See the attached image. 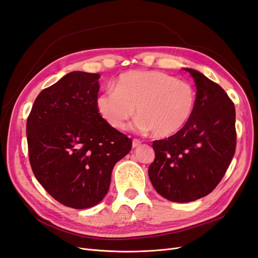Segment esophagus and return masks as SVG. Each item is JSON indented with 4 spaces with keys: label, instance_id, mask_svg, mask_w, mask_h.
Here are the masks:
<instances>
[{
    "label": "esophagus",
    "instance_id": "obj_1",
    "mask_svg": "<svg viewBox=\"0 0 258 258\" xmlns=\"http://www.w3.org/2000/svg\"><path fill=\"white\" fill-rule=\"evenodd\" d=\"M141 144H142V142L140 141V140H138V139H134V140H132V147H134V148L140 146Z\"/></svg>",
    "mask_w": 258,
    "mask_h": 258
}]
</instances>
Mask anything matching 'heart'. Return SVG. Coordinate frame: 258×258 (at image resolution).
Listing matches in <instances>:
<instances>
[{"label": "heart", "instance_id": "b5f03b06", "mask_svg": "<svg viewBox=\"0 0 258 258\" xmlns=\"http://www.w3.org/2000/svg\"><path fill=\"white\" fill-rule=\"evenodd\" d=\"M96 107L116 130L126 128L136 107L139 116L134 127L166 138L175 135L191 118L196 91L189 83L159 71H129L116 80L114 89L99 93Z\"/></svg>", "mask_w": 258, "mask_h": 258}]
</instances>
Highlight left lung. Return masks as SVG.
<instances>
[{"label":"left lung","instance_id":"left-lung-1","mask_svg":"<svg viewBox=\"0 0 258 258\" xmlns=\"http://www.w3.org/2000/svg\"><path fill=\"white\" fill-rule=\"evenodd\" d=\"M196 84V107L189 121L168 139L153 142L148 168L152 185L173 202L207 196L221 182L236 151L235 104L220 85L185 68Z\"/></svg>","mask_w":258,"mask_h":258}]
</instances>
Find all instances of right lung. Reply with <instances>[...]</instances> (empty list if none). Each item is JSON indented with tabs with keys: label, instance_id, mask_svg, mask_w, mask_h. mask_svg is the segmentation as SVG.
Returning a JSON list of instances; mask_svg holds the SVG:
<instances>
[{
	"label": "right lung",
	"instance_id": "right-lung-1",
	"mask_svg": "<svg viewBox=\"0 0 258 258\" xmlns=\"http://www.w3.org/2000/svg\"><path fill=\"white\" fill-rule=\"evenodd\" d=\"M100 75L74 71L40 92L27 121L29 159L52 198L73 209L98 205L132 141L96 107Z\"/></svg>",
	"mask_w": 258,
	"mask_h": 258
}]
</instances>
